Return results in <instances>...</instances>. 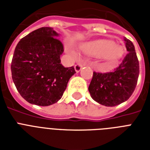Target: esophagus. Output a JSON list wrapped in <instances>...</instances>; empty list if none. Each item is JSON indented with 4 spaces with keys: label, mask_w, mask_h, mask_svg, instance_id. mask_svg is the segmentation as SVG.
Instances as JSON below:
<instances>
[{
    "label": "esophagus",
    "mask_w": 150,
    "mask_h": 150,
    "mask_svg": "<svg viewBox=\"0 0 150 150\" xmlns=\"http://www.w3.org/2000/svg\"><path fill=\"white\" fill-rule=\"evenodd\" d=\"M82 68V64H76L75 65V71H76V72H79V71H81Z\"/></svg>",
    "instance_id": "obj_1"
}]
</instances>
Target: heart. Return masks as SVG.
<instances>
[{"label": "heart", "instance_id": "obj_1", "mask_svg": "<svg viewBox=\"0 0 150 150\" xmlns=\"http://www.w3.org/2000/svg\"><path fill=\"white\" fill-rule=\"evenodd\" d=\"M84 51L92 55H105L106 58L114 62L121 56L123 49L120 46L114 45L111 41L100 40L85 46Z\"/></svg>", "mask_w": 150, "mask_h": 150}]
</instances>
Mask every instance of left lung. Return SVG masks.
I'll return each instance as SVG.
<instances>
[{"instance_id":"1","label":"left lung","mask_w":150,"mask_h":150,"mask_svg":"<svg viewBox=\"0 0 150 150\" xmlns=\"http://www.w3.org/2000/svg\"><path fill=\"white\" fill-rule=\"evenodd\" d=\"M124 41L127 54L112 71L93 72L89 84L90 96L95 101L107 107H114L130 98L137 85L139 64L132 42Z\"/></svg>"}]
</instances>
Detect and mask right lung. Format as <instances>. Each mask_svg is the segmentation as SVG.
Masks as SVG:
<instances>
[{
	"label": "right lung",
	"instance_id": "obj_1",
	"mask_svg": "<svg viewBox=\"0 0 150 150\" xmlns=\"http://www.w3.org/2000/svg\"><path fill=\"white\" fill-rule=\"evenodd\" d=\"M51 27H42L21 39L11 64L13 82L27 102L50 106L63 96L74 67L61 64L64 45Z\"/></svg>",
	"mask_w": 150,
	"mask_h": 150
}]
</instances>
